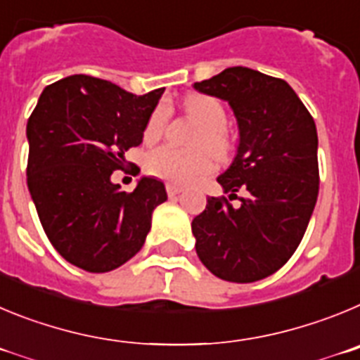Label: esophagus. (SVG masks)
<instances>
[{"instance_id":"1","label":"esophagus","mask_w":360,"mask_h":360,"mask_svg":"<svg viewBox=\"0 0 360 360\" xmlns=\"http://www.w3.org/2000/svg\"><path fill=\"white\" fill-rule=\"evenodd\" d=\"M183 192V186H179V184H174V183H167V193L170 197L177 195V193Z\"/></svg>"}]
</instances>
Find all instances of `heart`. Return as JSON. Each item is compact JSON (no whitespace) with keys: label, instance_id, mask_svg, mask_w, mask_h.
<instances>
[{"label":"heart","instance_id":"obj_1","mask_svg":"<svg viewBox=\"0 0 360 360\" xmlns=\"http://www.w3.org/2000/svg\"><path fill=\"white\" fill-rule=\"evenodd\" d=\"M183 109L192 120H195L200 125V132L197 134L195 143L204 145L206 148L215 154L217 158L224 160L229 154L228 132V112L220 100L208 95H190L184 98ZM168 122V108L165 103H160L148 116L147 124L143 129V140L147 143H154L163 136L165 127ZM206 148H184L172 147V145H163L154 150H150L145 158V170L150 176L160 177L172 183L186 184L199 179L202 176H208L215 167L212 154Z\"/></svg>","mask_w":360,"mask_h":360}]
</instances>
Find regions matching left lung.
Instances as JSON below:
<instances>
[{"instance_id": "left-lung-1", "label": "left lung", "mask_w": 360, "mask_h": 360, "mask_svg": "<svg viewBox=\"0 0 360 360\" xmlns=\"http://www.w3.org/2000/svg\"><path fill=\"white\" fill-rule=\"evenodd\" d=\"M228 100L238 122V150L219 177L229 199L208 197L192 220L195 251L210 273L251 283L283 267L305 235L319 192L312 115L285 80L235 66L193 84ZM242 189L241 206L229 200Z\"/></svg>"}]
</instances>
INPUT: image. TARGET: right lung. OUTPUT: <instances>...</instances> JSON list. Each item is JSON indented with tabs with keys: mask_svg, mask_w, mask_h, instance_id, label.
Returning a JSON list of instances; mask_svg holds the SVG:
<instances>
[{
	"mask_svg": "<svg viewBox=\"0 0 360 360\" xmlns=\"http://www.w3.org/2000/svg\"><path fill=\"white\" fill-rule=\"evenodd\" d=\"M163 87L132 95L109 80L71 75L39 96L27 125V183L48 240L87 273H109L131 260L150 231L165 184L141 177L122 192L111 174L143 129Z\"/></svg>",
	"mask_w": 360,
	"mask_h": 360,
	"instance_id": "obj_1",
	"label": "right lung"
}]
</instances>
